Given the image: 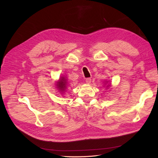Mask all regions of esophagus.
Segmentation results:
<instances>
[{
  "mask_svg": "<svg viewBox=\"0 0 158 158\" xmlns=\"http://www.w3.org/2000/svg\"><path fill=\"white\" fill-rule=\"evenodd\" d=\"M91 81H92V79H91L90 78H88L85 79V82H86L87 84H89L91 82Z\"/></svg>",
  "mask_w": 158,
  "mask_h": 158,
  "instance_id": "1",
  "label": "esophagus"
}]
</instances>
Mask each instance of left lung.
Returning a JSON list of instances; mask_svg holds the SVG:
<instances>
[{
    "mask_svg": "<svg viewBox=\"0 0 158 158\" xmlns=\"http://www.w3.org/2000/svg\"><path fill=\"white\" fill-rule=\"evenodd\" d=\"M110 86V85H107V87H109Z\"/></svg>",
    "mask_w": 158,
    "mask_h": 158,
    "instance_id": "left-lung-1",
    "label": "left lung"
}]
</instances>
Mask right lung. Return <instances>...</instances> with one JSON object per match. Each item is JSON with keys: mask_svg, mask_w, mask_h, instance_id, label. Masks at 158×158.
Returning <instances> with one entry per match:
<instances>
[{"mask_svg": "<svg viewBox=\"0 0 158 158\" xmlns=\"http://www.w3.org/2000/svg\"><path fill=\"white\" fill-rule=\"evenodd\" d=\"M67 81H66V79L63 77V76H62L60 78V79H59V80L56 83V88L59 89V91H60V92H64L66 88V85H67ZM63 94V93H62Z\"/></svg>", "mask_w": 158, "mask_h": 158, "instance_id": "obj_1", "label": "right lung"}]
</instances>
